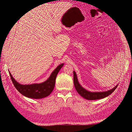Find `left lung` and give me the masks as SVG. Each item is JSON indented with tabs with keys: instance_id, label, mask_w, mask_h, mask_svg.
Segmentation results:
<instances>
[{
	"instance_id": "left-lung-1",
	"label": "left lung",
	"mask_w": 132,
	"mask_h": 132,
	"mask_svg": "<svg viewBox=\"0 0 132 132\" xmlns=\"http://www.w3.org/2000/svg\"><path fill=\"white\" fill-rule=\"evenodd\" d=\"M74 74V84L76 90L77 91L78 93L80 94V95L86 100H99L105 98L108 96L111 95L113 92L117 88L118 85H117L113 89H112L110 90L103 92H91L87 91L80 84L77 74L75 72V71H73Z\"/></svg>"
}]
</instances>
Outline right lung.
<instances>
[{"mask_svg":"<svg viewBox=\"0 0 132 132\" xmlns=\"http://www.w3.org/2000/svg\"><path fill=\"white\" fill-rule=\"evenodd\" d=\"M63 65L64 63L59 65L53 70L47 80L39 84L22 85L15 80L10 71L9 74L14 86L19 93L27 97L39 99L48 96L52 92L55 86L57 75Z\"/></svg>","mask_w":132,"mask_h":132,"instance_id":"obj_1","label":"right lung"}]
</instances>
